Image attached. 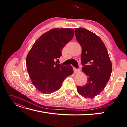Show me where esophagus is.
Wrapping results in <instances>:
<instances>
[{
    "mask_svg": "<svg viewBox=\"0 0 127 127\" xmlns=\"http://www.w3.org/2000/svg\"><path fill=\"white\" fill-rule=\"evenodd\" d=\"M80 69H75V68L74 69V73L76 74V73H79V72H80Z\"/></svg>",
    "mask_w": 127,
    "mask_h": 127,
    "instance_id": "34e87169",
    "label": "esophagus"
}]
</instances>
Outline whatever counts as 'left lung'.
Listing matches in <instances>:
<instances>
[{"label":"left lung","mask_w":127,"mask_h":127,"mask_svg":"<svg viewBox=\"0 0 127 127\" xmlns=\"http://www.w3.org/2000/svg\"><path fill=\"white\" fill-rule=\"evenodd\" d=\"M74 30L82 47V71L87 76L86 85L77 86V91L85 98L93 99L107 85L112 73V62L105 44L98 36L85 28Z\"/></svg>","instance_id":"8db88e82"}]
</instances>
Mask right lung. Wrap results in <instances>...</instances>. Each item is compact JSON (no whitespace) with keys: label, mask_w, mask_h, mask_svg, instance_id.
I'll return each instance as SVG.
<instances>
[{"label":"right lung","mask_w":127,"mask_h":127,"mask_svg":"<svg viewBox=\"0 0 127 127\" xmlns=\"http://www.w3.org/2000/svg\"><path fill=\"white\" fill-rule=\"evenodd\" d=\"M71 28H54L42 35L26 57V66L32 83L39 91L50 94L59 90L64 80L72 74L71 66H63L55 60L74 36Z\"/></svg>","instance_id":"obj_1"}]
</instances>
